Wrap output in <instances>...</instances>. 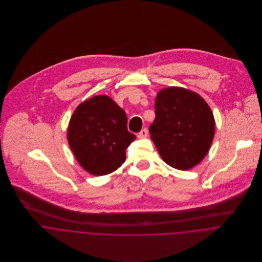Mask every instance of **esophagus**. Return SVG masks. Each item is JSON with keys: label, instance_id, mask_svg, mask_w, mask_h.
I'll return each instance as SVG.
<instances>
[{"label": "esophagus", "instance_id": "1", "mask_svg": "<svg viewBox=\"0 0 262 262\" xmlns=\"http://www.w3.org/2000/svg\"><path fill=\"white\" fill-rule=\"evenodd\" d=\"M147 134H148V132H147V129L146 128H144V129H142L139 133H138V135H137V137L138 138H140V139H142V138H145V137H147Z\"/></svg>", "mask_w": 262, "mask_h": 262}]
</instances>
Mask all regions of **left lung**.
<instances>
[{"mask_svg": "<svg viewBox=\"0 0 262 262\" xmlns=\"http://www.w3.org/2000/svg\"><path fill=\"white\" fill-rule=\"evenodd\" d=\"M151 139L170 166L187 170L207 155L215 134V119L206 101L184 88L161 90L155 100Z\"/></svg>", "mask_w": 262, "mask_h": 262, "instance_id": "8db88e82", "label": "left lung"}]
</instances>
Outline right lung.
I'll list each match as a JSON object with an SVG mask.
<instances>
[{"instance_id": "add662e5", "label": "right lung", "mask_w": 262, "mask_h": 262, "mask_svg": "<svg viewBox=\"0 0 262 262\" xmlns=\"http://www.w3.org/2000/svg\"><path fill=\"white\" fill-rule=\"evenodd\" d=\"M135 138L127 130L126 113L102 95L78 105L68 129L69 144L76 160L94 176H105L120 167Z\"/></svg>"}]
</instances>
